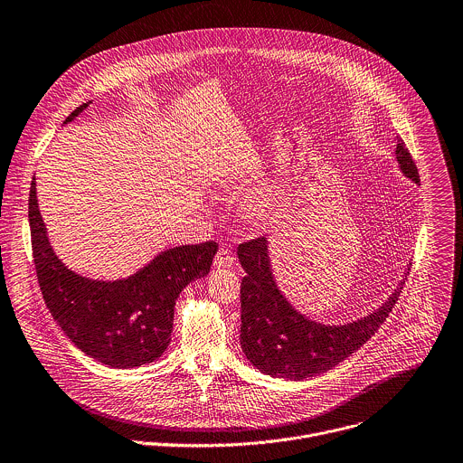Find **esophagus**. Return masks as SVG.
<instances>
[{
    "instance_id": "1",
    "label": "esophagus",
    "mask_w": 463,
    "mask_h": 463,
    "mask_svg": "<svg viewBox=\"0 0 463 463\" xmlns=\"http://www.w3.org/2000/svg\"><path fill=\"white\" fill-rule=\"evenodd\" d=\"M233 264V257L228 248H221L215 257H213V266L215 268H230Z\"/></svg>"
}]
</instances>
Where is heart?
Segmentation results:
<instances>
[{
	"label": "heart",
	"instance_id": "heart-1",
	"mask_svg": "<svg viewBox=\"0 0 463 463\" xmlns=\"http://www.w3.org/2000/svg\"><path fill=\"white\" fill-rule=\"evenodd\" d=\"M253 210H255V213H257L259 217H262V215L266 213V208H264V204H257Z\"/></svg>",
	"mask_w": 463,
	"mask_h": 463
}]
</instances>
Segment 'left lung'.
<instances>
[{
	"instance_id": "8db88e82",
	"label": "left lung",
	"mask_w": 463,
	"mask_h": 463,
	"mask_svg": "<svg viewBox=\"0 0 463 463\" xmlns=\"http://www.w3.org/2000/svg\"><path fill=\"white\" fill-rule=\"evenodd\" d=\"M400 170L420 183L416 165L402 139L396 146ZM246 271L241 282V345L246 358L262 373L304 380L320 374L362 347L383 324L405 284L371 315L344 326H326L300 315L279 291L271 273L266 237L237 248Z\"/></svg>"
}]
</instances>
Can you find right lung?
<instances>
[{"mask_svg": "<svg viewBox=\"0 0 463 463\" xmlns=\"http://www.w3.org/2000/svg\"><path fill=\"white\" fill-rule=\"evenodd\" d=\"M87 107H78L65 123ZM29 222L40 289L54 320L85 354L118 369L150 364L166 351L179 293L208 275L217 253L213 241L177 246L125 280H90L54 255L38 208L36 179L31 183Z\"/></svg>", "mask_w": 463, "mask_h": 463, "instance_id": "obj_1", "label": "right lung"}]
</instances>
